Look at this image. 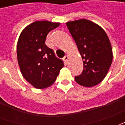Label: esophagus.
Here are the masks:
<instances>
[{
    "mask_svg": "<svg viewBox=\"0 0 125 125\" xmlns=\"http://www.w3.org/2000/svg\"><path fill=\"white\" fill-rule=\"evenodd\" d=\"M68 59H69V56H68V55H65V56H64L63 58V60L64 61V62H65V64H68Z\"/></svg>",
    "mask_w": 125,
    "mask_h": 125,
    "instance_id": "1",
    "label": "esophagus"
}]
</instances>
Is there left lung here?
<instances>
[{
  "instance_id": "1",
  "label": "left lung",
  "mask_w": 125,
  "mask_h": 125,
  "mask_svg": "<svg viewBox=\"0 0 125 125\" xmlns=\"http://www.w3.org/2000/svg\"><path fill=\"white\" fill-rule=\"evenodd\" d=\"M68 30L76 42L84 68L76 82L85 87L100 83L106 76L113 61V51L106 33L99 25L86 19L68 22Z\"/></svg>"
}]
</instances>
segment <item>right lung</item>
Returning a JSON list of instances; mask_svg holds the SVG:
<instances>
[{"instance_id":"1","label":"right lung","mask_w":125,"mask_h":125,"mask_svg":"<svg viewBox=\"0 0 125 125\" xmlns=\"http://www.w3.org/2000/svg\"><path fill=\"white\" fill-rule=\"evenodd\" d=\"M59 25L60 23L45 21H35L24 29L19 36L17 53L21 72L36 88L52 85L64 65L45 43L47 34Z\"/></svg>"}]
</instances>
